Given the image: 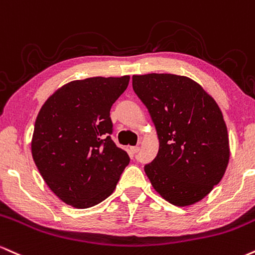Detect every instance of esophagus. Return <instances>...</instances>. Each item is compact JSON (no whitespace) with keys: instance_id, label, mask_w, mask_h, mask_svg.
Masks as SVG:
<instances>
[{"instance_id":"34e87169","label":"esophagus","mask_w":255,"mask_h":255,"mask_svg":"<svg viewBox=\"0 0 255 255\" xmlns=\"http://www.w3.org/2000/svg\"><path fill=\"white\" fill-rule=\"evenodd\" d=\"M130 150L132 154H137L139 151V146H130Z\"/></svg>"}]
</instances>
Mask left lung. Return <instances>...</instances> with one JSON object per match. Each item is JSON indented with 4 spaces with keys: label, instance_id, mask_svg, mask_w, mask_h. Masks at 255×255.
Segmentation results:
<instances>
[{
    "label": "left lung",
    "instance_id": "8db88e82",
    "mask_svg": "<svg viewBox=\"0 0 255 255\" xmlns=\"http://www.w3.org/2000/svg\"><path fill=\"white\" fill-rule=\"evenodd\" d=\"M132 88L156 128L158 152L144 167L156 192L170 204L202 200L222 180L229 137L222 111L196 81L173 74L133 75Z\"/></svg>",
    "mask_w": 255,
    "mask_h": 255
}]
</instances>
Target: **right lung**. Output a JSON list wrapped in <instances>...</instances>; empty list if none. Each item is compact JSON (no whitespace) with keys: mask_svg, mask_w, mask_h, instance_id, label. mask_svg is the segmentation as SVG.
I'll return each mask as SVG.
<instances>
[{"mask_svg":"<svg viewBox=\"0 0 255 255\" xmlns=\"http://www.w3.org/2000/svg\"><path fill=\"white\" fill-rule=\"evenodd\" d=\"M128 81V75L71 81L39 111L32 156L44 181L65 204L87 209L101 203L130 162L110 136L111 107Z\"/></svg>","mask_w":255,"mask_h":255,"instance_id":"right-lung-1","label":"right lung"}]
</instances>
